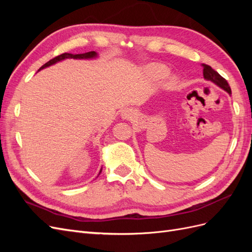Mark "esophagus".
I'll return each mask as SVG.
<instances>
[{
    "label": "esophagus",
    "mask_w": 252,
    "mask_h": 252,
    "mask_svg": "<svg viewBox=\"0 0 252 252\" xmlns=\"http://www.w3.org/2000/svg\"><path fill=\"white\" fill-rule=\"evenodd\" d=\"M135 116V110L131 107H127L124 108L123 111H122V118L125 120H130Z\"/></svg>",
    "instance_id": "esophagus-1"
}]
</instances>
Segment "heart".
Returning <instances> with one entry per match:
<instances>
[{
    "instance_id": "obj_1",
    "label": "heart",
    "mask_w": 252,
    "mask_h": 252,
    "mask_svg": "<svg viewBox=\"0 0 252 252\" xmlns=\"http://www.w3.org/2000/svg\"><path fill=\"white\" fill-rule=\"evenodd\" d=\"M148 71L151 77L156 80L163 79L168 73V69L162 64H152L151 66H149Z\"/></svg>"
}]
</instances>
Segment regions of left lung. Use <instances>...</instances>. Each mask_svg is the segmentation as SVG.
Wrapping results in <instances>:
<instances>
[{
	"label": "left lung",
	"mask_w": 252,
	"mask_h": 252,
	"mask_svg": "<svg viewBox=\"0 0 252 252\" xmlns=\"http://www.w3.org/2000/svg\"><path fill=\"white\" fill-rule=\"evenodd\" d=\"M203 74H204V78L208 81H211L218 85L219 87H220L222 89L226 90L228 94H231V89L229 84L227 83V81L222 77V75H220L215 69H212V68L209 65H206L203 64Z\"/></svg>",
	"instance_id": "8db88e82"
}]
</instances>
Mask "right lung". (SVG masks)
Listing matches in <instances>:
<instances>
[{
	"mask_svg": "<svg viewBox=\"0 0 252 252\" xmlns=\"http://www.w3.org/2000/svg\"><path fill=\"white\" fill-rule=\"evenodd\" d=\"M96 57V52L95 51H89V52H85V53H81V55H72V53H62V55H60L56 58L51 59L50 61H48V62L46 64H44L41 68L40 70L43 69V68L45 67H48L52 64H55L57 62H60V61H62L64 59H93Z\"/></svg>",
	"mask_w": 252,
	"mask_h": 252,
	"instance_id": "obj_1",
	"label": "right lung"
}]
</instances>
